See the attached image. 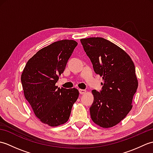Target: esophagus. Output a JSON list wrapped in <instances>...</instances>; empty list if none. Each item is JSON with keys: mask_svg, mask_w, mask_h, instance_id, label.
I'll use <instances>...</instances> for the list:
<instances>
[{"mask_svg": "<svg viewBox=\"0 0 153 153\" xmlns=\"http://www.w3.org/2000/svg\"><path fill=\"white\" fill-rule=\"evenodd\" d=\"M79 93H80V94H82V95H83V94H85V93H86V90L79 89Z\"/></svg>", "mask_w": 153, "mask_h": 153, "instance_id": "1", "label": "esophagus"}]
</instances>
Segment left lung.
I'll return each mask as SVG.
<instances>
[{"label": "left lung", "mask_w": 153, "mask_h": 153, "mask_svg": "<svg viewBox=\"0 0 153 153\" xmlns=\"http://www.w3.org/2000/svg\"><path fill=\"white\" fill-rule=\"evenodd\" d=\"M80 41L95 73L103 80L101 91H92L91 118L101 128H112L124 119L133 107L138 87L134 62L122 48L104 38Z\"/></svg>", "instance_id": "1"}]
</instances>
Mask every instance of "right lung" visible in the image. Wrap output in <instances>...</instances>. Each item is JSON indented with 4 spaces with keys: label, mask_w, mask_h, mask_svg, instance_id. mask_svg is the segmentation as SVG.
<instances>
[{
    "label": "right lung",
    "mask_w": 153,
    "mask_h": 153,
    "mask_svg": "<svg viewBox=\"0 0 153 153\" xmlns=\"http://www.w3.org/2000/svg\"><path fill=\"white\" fill-rule=\"evenodd\" d=\"M77 45L74 40L54 42L34 54L22 71L25 99L35 116L51 127L68 122L73 105L78 99L77 89H60L55 85Z\"/></svg>",
    "instance_id": "obj_1"
}]
</instances>
